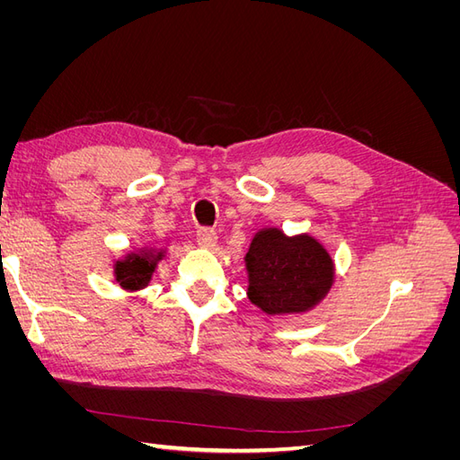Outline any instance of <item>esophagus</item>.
<instances>
[{"label":"esophagus","instance_id":"obj_1","mask_svg":"<svg viewBox=\"0 0 460 460\" xmlns=\"http://www.w3.org/2000/svg\"><path fill=\"white\" fill-rule=\"evenodd\" d=\"M196 238H198L199 245L213 247V245L217 243V238H218V235H217V232H215L213 228H207V226H203V228H199V230H198Z\"/></svg>","mask_w":460,"mask_h":460}]
</instances>
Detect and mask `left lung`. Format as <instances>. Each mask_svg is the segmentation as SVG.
Segmentation results:
<instances>
[{
    "instance_id": "1",
    "label": "left lung",
    "mask_w": 460,
    "mask_h": 460,
    "mask_svg": "<svg viewBox=\"0 0 460 460\" xmlns=\"http://www.w3.org/2000/svg\"><path fill=\"white\" fill-rule=\"evenodd\" d=\"M245 262L247 296L269 314L311 309L326 294L333 276L332 259L311 235L286 238L276 228L255 235Z\"/></svg>"
}]
</instances>
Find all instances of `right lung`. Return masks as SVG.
<instances>
[{"label": "right lung", "instance_id": "add662e5", "mask_svg": "<svg viewBox=\"0 0 460 460\" xmlns=\"http://www.w3.org/2000/svg\"><path fill=\"white\" fill-rule=\"evenodd\" d=\"M153 269H155V262L151 261V257L128 255V259L117 262L115 272H117V280L120 282L122 288L137 289V288H144L149 282Z\"/></svg>", "mask_w": 460, "mask_h": 460}]
</instances>
